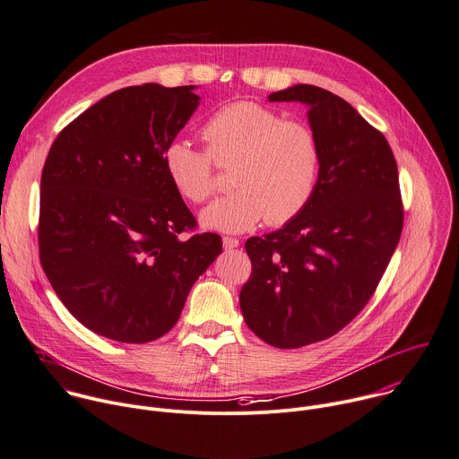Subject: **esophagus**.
Here are the masks:
<instances>
[{"label":"esophagus","instance_id":"34e87169","mask_svg":"<svg viewBox=\"0 0 459 459\" xmlns=\"http://www.w3.org/2000/svg\"><path fill=\"white\" fill-rule=\"evenodd\" d=\"M238 247H239V239H236V238H229V236H225V238H223V248H225V250L238 248Z\"/></svg>","mask_w":459,"mask_h":459}]
</instances>
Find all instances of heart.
Segmentation results:
<instances>
[{
  "label": "heart",
  "mask_w": 459,
  "mask_h": 459,
  "mask_svg": "<svg viewBox=\"0 0 459 459\" xmlns=\"http://www.w3.org/2000/svg\"><path fill=\"white\" fill-rule=\"evenodd\" d=\"M207 152L175 138L164 149V169L178 196L205 202L214 191L212 164L232 160L236 187L200 214L204 229L245 232L266 218L281 227L295 220L316 196L323 152L317 134L302 122L284 120L257 102H232L204 124Z\"/></svg>",
  "instance_id": "b5f03b06"
}]
</instances>
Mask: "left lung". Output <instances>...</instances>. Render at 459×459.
<instances>
[{
  "label": "left lung",
  "instance_id": "1",
  "mask_svg": "<svg viewBox=\"0 0 459 459\" xmlns=\"http://www.w3.org/2000/svg\"><path fill=\"white\" fill-rule=\"evenodd\" d=\"M308 106L323 164L310 205L282 229L250 238L239 293L247 326L290 350L341 332L377 290L403 227L398 169L385 136L344 99L312 84L268 95Z\"/></svg>",
  "mask_w": 459,
  "mask_h": 459
}]
</instances>
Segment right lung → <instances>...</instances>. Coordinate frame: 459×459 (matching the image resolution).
<instances>
[{"label":"right lung","instance_id":"add662e5","mask_svg":"<svg viewBox=\"0 0 459 459\" xmlns=\"http://www.w3.org/2000/svg\"><path fill=\"white\" fill-rule=\"evenodd\" d=\"M196 86L109 93L54 140L41 175L39 257L68 312L117 342L143 344L180 319L221 254L169 184L164 149L200 104Z\"/></svg>","mask_w":459,"mask_h":459}]
</instances>
